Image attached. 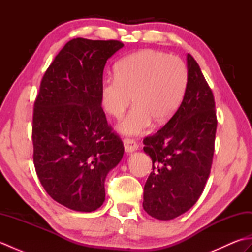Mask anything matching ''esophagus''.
<instances>
[{
	"label": "esophagus",
	"mask_w": 252,
	"mask_h": 252,
	"mask_svg": "<svg viewBox=\"0 0 252 252\" xmlns=\"http://www.w3.org/2000/svg\"><path fill=\"white\" fill-rule=\"evenodd\" d=\"M123 144H125V151L126 153H133L137 151L138 148L137 143L134 140H132V138H126V140L123 141Z\"/></svg>",
	"instance_id": "1"
}]
</instances>
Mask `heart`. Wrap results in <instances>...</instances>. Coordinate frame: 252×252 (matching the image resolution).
Segmentation results:
<instances>
[{"mask_svg": "<svg viewBox=\"0 0 252 252\" xmlns=\"http://www.w3.org/2000/svg\"><path fill=\"white\" fill-rule=\"evenodd\" d=\"M187 68L179 57L146 49L123 57L116 65V76L101 82V105L109 116L120 118L117 130L137 135L154 123H167L178 110L187 87Z\"/></svg>", "mask_w": 252, "mask_h": 252, "instance_id": "b5f03b06", "label": "heart"}]
</instances>
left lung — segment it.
<instances>
[{
  "instance_id": "8db88e82",
  "label": "left lung",
  "mask_w": 252,
  "mask_h": 252,
  "mask_svg": "<svg viewBox=\"0 0 252 252\" xmlns=\"http://www.w3.org/2000/svg\"><path fill=\"white\" fill-rule=\"evenodd\" d=\"M186 60L189 79L179 109L144 140L153 172L144 186L143 208L162 221L183 215L199 199L215 153V98L194 57L187 54Z\"/></svg>"
}]
</instances>
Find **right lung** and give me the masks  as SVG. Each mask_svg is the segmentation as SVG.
Masks as SVG:
<instances>
[{
  "label": "right lung",
  "instance_id": "obj_1",
  "mask_svg": "<svg viewBox=\"0 0 252 252\" xmlns=\"http://www.w3.org/2000/svg\"><path fill=\"white\" fill-rule=\"evenodd\" d=\"M119 41H69L47 68L34 101L33 163L42 186L61 205L92 212L105 201V180L125 147L101 108L107 60Z\"/></svg>",
  "mask_w": 252,
  "mask_h": 252
}]
</instances>
